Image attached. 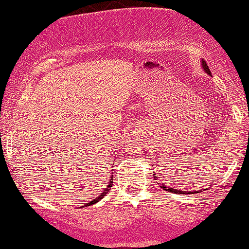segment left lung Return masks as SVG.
<instances>
[{"label": "left lung", "mask_w": 249, "mask_h": 249, "mask_svg": "<svg viewBox=\"0 0 249 249\" xmlns=\"http://www.w3.org/2000/svg\"><path fill=\"white\" fill-rule=\"evenodd\" d=\"M201 65H202V68H204V70L206 71V72L208 73V75H212V73H211V71H210V68L207 67L206 62H205L204 59H202V61H201ZM154 178H157V176H154ZM156 180H157V179H156ZM157 184H159V182H157ZM160 187L162 188V190L168 191V192H172V193H180V194H193V193L198 192V191H194V192H182V191L177 190V188L168 187V186H166V185H165V184H160Z\"/></svg>", "instance_id": "left-lung-1"}]
</instances>
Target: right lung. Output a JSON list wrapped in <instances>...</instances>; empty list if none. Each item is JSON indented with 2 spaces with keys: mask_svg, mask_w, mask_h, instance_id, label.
<instances>
[{
  "mask_svg": "<svg viewBox=\"0 0 249 249\" xmlns=\"http://www.w3.org/2000/svg\"><path fill=\"white\" fill-rule=\"evenodd\" d=\"M112 174H113V172L110 174V176H111V179H110V180H108V185H107V188H105V190H104V192H103V193H101V194H99V196H97V198H95V199H93V200H92V201L88 202V205H87V206H90V205L95 204V202H97V201H99V200H101V199H103V198H104V196H107V192H108V191H110V190H111V187H112V181H113V177H112Z\"/></svg>",
  "mask_w": 249,
  "mask_h": 249,
  "instance_id": "1",
  "label": "right lung"
}]
</instances>
